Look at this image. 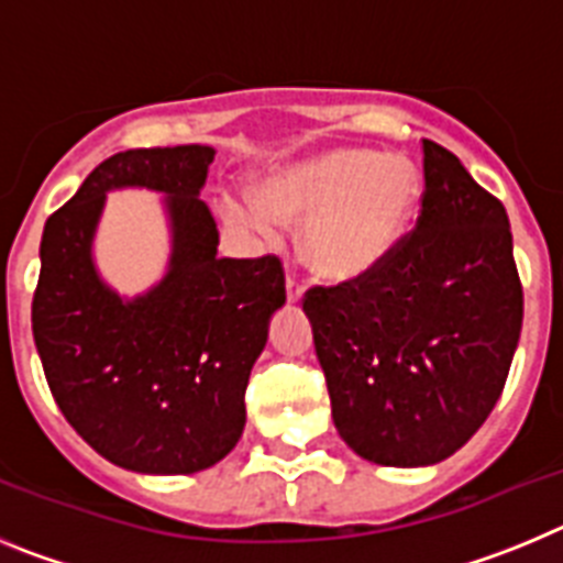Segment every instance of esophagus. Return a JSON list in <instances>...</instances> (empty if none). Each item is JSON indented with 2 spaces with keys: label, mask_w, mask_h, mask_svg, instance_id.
Instances as JSON below:
<instances>
[{
  "label": "esophagus",
  "mask_w": 563,
  "mask_h": 563,
  "mask_svg": "<svg viewBox=\"0 0 563 563\" xmlns=\"http://www.w3.org/2000/svg\"><path fill=\"white\" fill-rule=\"evenodd\" d=\"M301 298H305V285H301L298 278L287 276V301H290V305H298Z\"/></svg>",
  "instance_id": "34e87169"
}]
</instances>
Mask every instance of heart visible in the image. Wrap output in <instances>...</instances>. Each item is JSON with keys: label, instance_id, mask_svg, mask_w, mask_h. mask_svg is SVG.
<instances>
[{"label": "heart", "instance_id": "obj_1", "mask_svg": "<svg viewBox=\"0 0 563 563\" xmlns=\"http://www.w3.org/2000/svg\"><path fill=\"white\" fill-rule=\"evenodd\" d=\"M420 172L406 157L330 148L273 168L253 194H225L222 220L242 236L276 242L305 222L301 253L330 282H357L400 251L420 202Z\"/></svg>", "mask_w": 563, "mask_h": 563}]
</instances>
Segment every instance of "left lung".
Returning <instances> with one entry per match:
<instances>
[{
  "instance_id": "8db88e82",
  "label": "left lung",
  "mask_w": 563,
  "mask_h": 563,
  "mask_svg": "<svg viewBox=\"0 0 563 563\" xmlns=\"http://www.w3.org/2000/svg\"><path fill=\"white\" fill-rule=\"evenodd\" d=\"M422 211L400 251L305 296L338 434L389 467L437 465L479 431L525 316L505 206L434 141H422Z\"/></svg>"
}]
</instances>
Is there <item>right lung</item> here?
<instances>
[{"label":"right lung","instance_id":"obj_1","mask_svg":"<svg viewBox=\"0 0 563 563\" xmlns=\"http://www.w3.org/2000/svg\"><path fill=\"white\" fill-rule=\"evenodd\" d=\"M213 148L112 154L42 233L33 338L58 409L112 465L154 476L217 465L245 429V389L285 305L276 256L220 258V231L200 200ZM164 194L173 231L167 276L123 299L91 256L106 191Z\"/></svg>","mask_w":563,"mask_h":563}]
</instances>
